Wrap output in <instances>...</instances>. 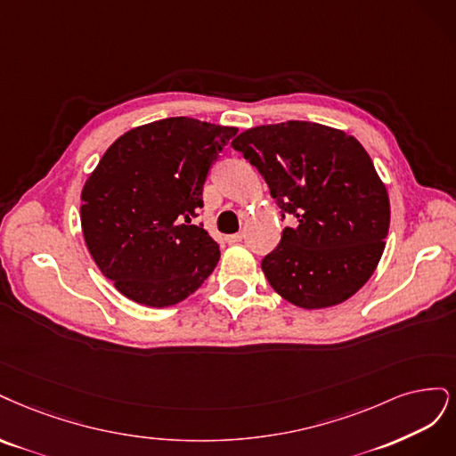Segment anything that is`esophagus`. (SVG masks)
Here are the masks:
<instances>
[{"mask_svg": "<svg viewBox=\"0 0 456 456\" xmlns=\"http://www.w3.org/2000/svg\"><path fill=\"white\" fill-rule=\"evenodd\" d=\"M242 239H244L242 232H234V234H227L225 242H227V244H237V242H240Z\"/></svg>", "mask_w": 456, "mask_h": 456, "instance_id": "34e87169", "label": "esophagus"}]
</instances>
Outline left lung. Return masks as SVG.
Masks as SVG:
<instances>
[{"label": "left lung", "instance_id": "1", "mask_svg": "<svg viewBox=\"0 0 456 456\" xmlns=\"http://www.w3.org/2000/svg\"><path fill=\"white\" fill-rule=\"evenodd\" d=\"M231 145L296 217L261 263L273 289L306 311L354 296L375 273L390 227L388 191L363 145L308 121L249 128Z\"/></svg>", "mask_w": 456, "mask_h": 456}]
</instances>
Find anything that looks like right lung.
<instances>
[{
    "label": "right lung",
    "mask_w": 456,
    "mask_h": 456,
    "mask_svg": "<svg viewBox=\"0 0 456 456\" xmlns=\"http://www.w3.org/2000/svg\"><path fill=\"white\" fill-rule=\"evenodd\" d=\"M239 128L168 117L117 138L81 191V229L100 273L143 306L183 301L216 269L219 246L191 224L217 155Z\"/></svg>",
    "instance_id": "add662e5"
}]
</instances>
